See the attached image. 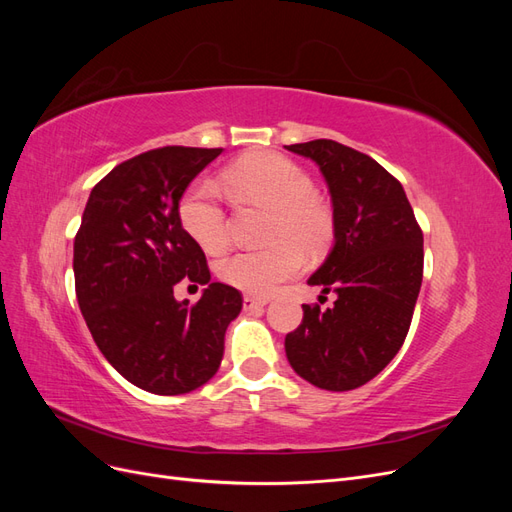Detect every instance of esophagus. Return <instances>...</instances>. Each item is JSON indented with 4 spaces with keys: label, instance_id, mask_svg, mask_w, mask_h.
<instances>
[{
    "label": "esophagus",
    "instance_id": "esophagus-1",
    "mask_svg": "<svg viewBox=\"0 0 512 512\" xmlns=\"http://www.w3.org/2000/svg\"><path fill=\"white\" fill-rule=\"evenodd\" d=\"M265 305H267L265 297H254V294H245V297H243V307L245 309H260Z\"/></svg>",
    "mask_w": 512,
    "mask_h": 512
}]
</instances>
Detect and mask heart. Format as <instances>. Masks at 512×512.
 I'll return each mask as SVG.
<instances>
[{"label":"heart","mask_w":512,"mask_h":512,"mask_svg":"<svg viewBox=\"0 0 512 512\" xmlns=\"http://www.w3.org/2000/svg\"><path fill=\"white\" fill-rule=\"evenodd\" d=\"M226 183L250 203L271 209L267 239L260 250H241L218 262L222 282L252 294H271L303 267L302 245L320 252L333 237L329 207L314 194L305 170L280 153H254L226 173ZM179 220L185 232L207 254L228 245V224L222 198L213 183L194 181L179 200Z\"/></svg>","instance_id":"heart-1"}]
</instances>
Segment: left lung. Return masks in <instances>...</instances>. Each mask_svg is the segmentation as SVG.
<instances>
[{"label":"left lung","instance_id":"1","mask_svg":"<svg viewBox=\"0 0 512 512\" xmlns=\"http://www.w3.org/2000/svg\"><path fill=\"white\" fill-rule=\"evenodd\" d=\"M286 149L327 179L335 245L307 284L337 297L327 309L303 305L286 356L318 389H359L404 346L423 282V230L401 183L374 158L329 138Z\"/></svg>","mask_w":512,"mask_h":512}]
</instances>
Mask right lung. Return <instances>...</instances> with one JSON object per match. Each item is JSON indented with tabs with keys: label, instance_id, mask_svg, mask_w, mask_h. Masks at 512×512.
<instances>
[{
	"label": "right lung",
	"instance_id": "obj_1",
	"mask_svg": "<svg viewBox=\"0 0 512 512\" xmlns=\"http://www.w3.org/2000/svg\"><path fill=\"white\" fill-rule=\"evenodd\" d=\"M222 149L160 147L117 164L100 179L74 237V286L96 346L119 374L156 395L209 382L224 335L243 307L237 288L209 282L205 252L179 220L190 181ZM208 288L177 302L181 280Z\"/></svg>",
	"mask_w": 512,
	"mask_h": 512
}]
</instances>
